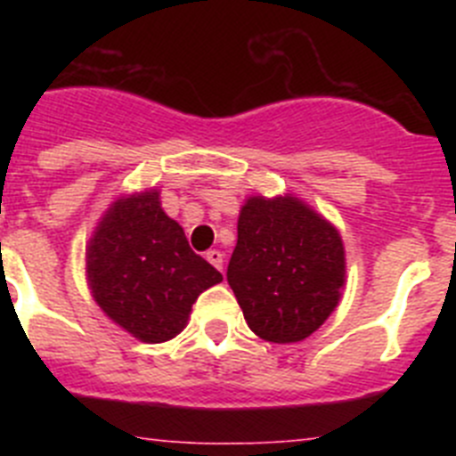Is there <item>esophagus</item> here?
<instances>
[{
	"label": "esophagus",
	"mask_w": 456,
	"mask_h": 456,
	"mask_svg": "<svg viewBox=\"0 0 456 456\" xmlns=\"http://www.w3.org/2000/svg\"><path fill=\"white\" fill-rule=\"evenodd\" d=\"M205 257H208L209 265H215V267L219 269V272H224V253L216 251V248H212V251L205 253Z\"/></svg>",
	"instance_id": "1"
}]
</instances>
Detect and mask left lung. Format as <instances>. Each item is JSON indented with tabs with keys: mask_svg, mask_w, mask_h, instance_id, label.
I'll return each instance as SVG.
<instances>
[{
	"mask_svg": "<svg viewBox=\"0 0 456 456\" xmlns=\"http://www.w3.org/2000/svg\"><path fill=\"white\" fill-rule=\"evenodd\" d=\"M225 276L256 336L278 345L299 342L315 333L340 301L342 237L289 193L251 196L241 205Z\"/></svg>",
	"mask_w": 456,
	"mask_h": 456,
	"instance_id": "8db88e82",
	"label": "left lung"
}]
</instances>
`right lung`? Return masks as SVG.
Here are the masks:
<instances>
[{
  "instance_id": "add662e5",
  "label": "right lung",
  "mask_w": 456,
  "mask_h": 456,
  "mask_svg": "<svg viewBox=\"0 0 456 456\" xmlns=\"http://www.w3.org/2000/svg\"><path fill=\"white\" fill-rule=\"evenodd\" d=\"M86 278L104 315L141 342H167L187 326L199 294L224 276L191 251L159 191L114 200L86 247Z\"/></svg>"
}]
</instances>
